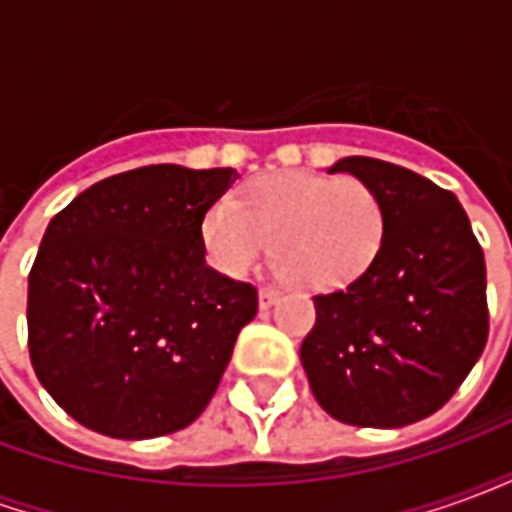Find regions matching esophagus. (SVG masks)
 Instances as JSON below:
<instances>
[{
    "mask_svg": "<svg viewBox=\"0 0 512 512\" xmlns=\"http://www.w3.org/2000/svg\"><path fill=\"white\" fill-rule=\"evenodd\" d=\"M279 299V290L274 288H263L257 293V304H260V310H268V307H274Z\"/></svg>",
    "mask_w": 512,
    "mask_h": 512,
    "instance_id": "34e87169",
    "label": "esophagus"
}]
</instances>
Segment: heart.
<instances>
[{
	"mask_svg": "<svg viewBox=\"0 0 512 512\" xmlns=\"http://www.w3.org/2000/svg\"><path fill=\"white\" fill-rule=\"evenodd\" d=\"M384 208L354 178L279 172L249 183L244 202L222 197L202 216V244L213 266L244 277L271 244L282 277L307 290L343 288L376 260Z\"/></svg>",
	"mask_w": 512,
	"mask_h": 512,
	"instance_id": "obj_1",
	"label": "heart"
}]
</instances>
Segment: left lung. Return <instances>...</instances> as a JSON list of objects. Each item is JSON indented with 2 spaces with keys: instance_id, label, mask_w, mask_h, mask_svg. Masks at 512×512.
Here are the masks:
<instances>
[{
  "instance_id": "8db88e82",
  "label": "left lung",
  "mask_w": 512,
  "mask_h": 512,
  "mask_svg": "<svg viewBox=\"0 0 512 512\" xmlns=\"http://www.w3.org/2000/svg\"><path fill=\"white\" fill-rule=\"evenodd\" d=\"M376 191L384 241L343 290L315 296L301 365L326 414L359 428H403L439 411L488 340L483 249L452 191L406 167L340 158Z\"/></svg>"
}]
</instances>
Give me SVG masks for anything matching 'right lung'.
<instances>
[{"label":"right lung","instance_id":"right-lung-1","mask_svg":"<svg viewBox=\"0 0 512 512\" xmlns=\"http://www.w3.org/2000/svg\"><path fill=\"white\" fill-rule=\"evenodd\" d=\"M230 167L153 164L98 180L46 227L29 271L35 376L112 439H156L211 403L257 290L205 263L202 216Z\"/></svg>","mask_w":512,"mask_h":512}]
</instances>
